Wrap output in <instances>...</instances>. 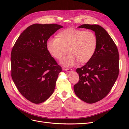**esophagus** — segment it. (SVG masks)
Wrapping results in <instances>:
<instances>
[{
	"mask_svg": "<svg viewBox=\"0 0 129 129\" xmlns=\"http://www.w3.org/2000/svg\"><path fill=\"white\" fill-rule=\"evenodd\" d=\"M63 71H66V72H71L73 70L72 69H71V68H68V69H63Z\"/></svg>",
	"mask_w": 129,
	"mask_h": 129,
	"instance_id": "obj_1",
	"label": "esophagus"
}]
</instances>
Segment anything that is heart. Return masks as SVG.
<instances>
[{
    "label": "heart",
    "instance_id": "b5f03b06",
    "mask_svg": "<svg viewBox=\"0 0 129 129\" xmlns=\"http://www.w3.org/2000/svg\"><path fill=\"white\" fill-rule=\"evenodd\" d=\"M97 39L94 33L84 29L68 28L61 31L56 39H50L46 48L52 57L60 60L66 53H69L61 60L63 67H72L78 61L87 63L94 55L97 47Z\"/></svg>",
    "mask_w": 129,
    "mask_h": 129
}]
</instances>
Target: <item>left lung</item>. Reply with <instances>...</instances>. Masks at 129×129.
Instances as JSON below:
<instances>
[{
  "instance_id": "1",
  "label": "left lung",
  "mask_w": 129,
  "mask_h": 129,
  "mask_svg": "<svg viewBox=\"0 0 129 129\" xmlns=\"http://www.w3.org/2000/svg\"><path fill=\"white\" fill-rule=\"evenodd\" d=\"M91 29L97 39L94 55L76 71L80 80L74 90L80 99L88 103L102 100L110 91L119 74L118 49L108 32L98 25L84 24L78 27Z\"/></svg>"
}]
</instances>
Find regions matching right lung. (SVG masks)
<instances>
[{
	"instance_id": "obj_1",
	"label": "right lung",
	"mask_w": 129,
	"mask_h": 129,
	"mask_svg": "<svg viewBox=\"0 0 129 129\" xmlns=\"http://www.w3.org/2000/svg\"><path fill=\"white\" fill-rule=\"evenodd\" d=\"M63 27L60 25L35 24L19 37L11 52V76L21 94L35 104L52 95L62 68L50 55L46 44Z\"/></svg>"
}]
</instances>
